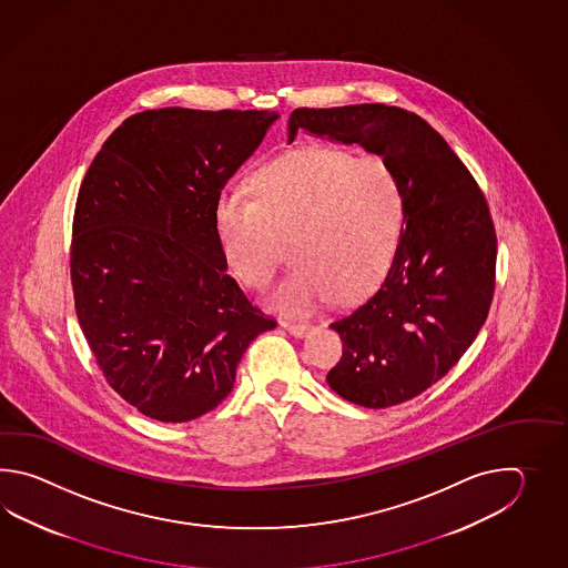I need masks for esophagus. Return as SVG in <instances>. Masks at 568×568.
<instances>
[{
	"instance_id": "esophagus-1",
	"label": "esophagus",
	"mask_w": 568,
	"mask_h": 568,
	"mask_svg": "<svg viewBox=\"0 0 568 568\" xmlns=\"http://www.w3.org/2000/svg\"><path fill=\"white\" fill-rule=\"evenodd\" d=\"M284 328L288 331L290 335H294V337H304V335L311 331V326L296 325V323H284Z\"/></svg>"
}]
</instances>
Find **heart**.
I'll return each instance as SVG.
<instances>
[{
  "label": "heart",
  "instance_id": "b5f03b06",
  "mask_svg": "<svg viewBox=\"0 0 568 568\" xmlns=\"http://www.w3.org/2000/svg\"><path fill=\"white\" fill-rule=\"evenodd\" d=\"M404 189L384 158L306 148L254 176V199L227 189L215 206L231 272L264 288L280 267V243L296 267L270 294L286 316H308L337 294L353 301L386 276L404 227Z\"/></svg>",
  "mask_w": 568,
  "mask_h": 568
}]
</instances>
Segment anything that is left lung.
<instances>
[{
    "label": "left lung",
    "instance_id": "left-lung-1",
    "mask_svg": "<svg viewBox=\"0 0 568 568\" xmlns=\"http://www.w3.org/2000/svg\"><path fill=\"white\" fill-rule=\"evenodd\" d=\"M298 132L357 144L402 182L406 213L394 262L374 294L331 325L343 357L326 375L347 402L396 406L447 374L487 318L497 255L487 203L443 135L406 109H296L288 144Z\"/></svg>",
    "mask_w": 568,
    "mask_h": 568
}]
</instances>
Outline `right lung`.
Masks as SVG:
<instances>
[{"label":"right lung","mask_w":568,"mask_h":568,"mask_svg":"<svg viewBox=\"0 0 568 568\" xmlns=\"http://www.w3.org/2000/svg\"><path fill=\"white\" fill-rule=\"evenodd\" d=\"M278 118L142 111L87 170L74 308L109 386L152 420L189 423L217 408L250 343L276 326L227 274L215 206Z\"/></svg>","instance_id":"1"}]
</instances>
